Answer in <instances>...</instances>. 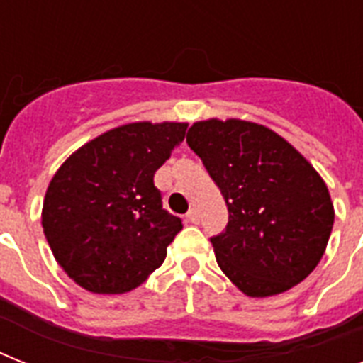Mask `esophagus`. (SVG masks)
<instances>
[{
	"mask_svg": "<svg viewBox=\"0 0 363 363\" xmlns=\"http://www.w3.org/2000/svg\"><path fill=\"white\" fill-rule=\"evenodd\" d=\"M186 220H188V222H192V224H198V222H199V213H198V209H190V211H188Z\"/></svg>",
	"mask_w": 363,
	"mask_h": 363,
	"instance_id": "obj_1",
	"label": "esophagus"
}]
</instances>
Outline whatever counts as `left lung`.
Returning <instances> with one entry per match:
<instances>
[{
    "mask_svg": "<svg viewBox=\"0 0 363 363\" xmlns=\"http://www.w3.org/2000/svg\"><path fill=\"white\" fill-rule=\"evenodd\" d=\"M188 147L226 199V232L211 238L224 275L248 298L290 290L313 273L332 233V198L303 154L256 122H194Z\"/></svg>",
    "mask_w": 363,
    "mask_h": 363,
    "instance_id": "1",
    "label": "left lung"
}]
</instances>
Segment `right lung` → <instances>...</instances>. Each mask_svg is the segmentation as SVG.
I'll return each instance as SVG.
<instances>
[{"mask_svg":"<svg viewBox=\"0 0 363 363\" xmlns=\"http://www.w3.org/2000/svg\"><path fill=\"white\" fill-rule=\"evenodd\" d=\"M186 122H131L77 148L43 201L48 247L69 279L94 294H125L164 264L181 218L162 209L154 173Z\"/></svg>","mask_w":363,"mask_h":363,"instance_id":"1","label":"right lung"}]
</instances>
